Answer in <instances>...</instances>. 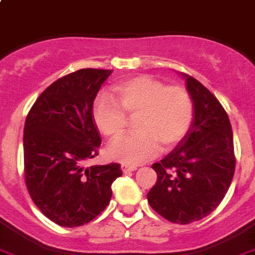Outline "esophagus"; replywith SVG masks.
Masks as SVG:
<instances>
[{
    "instance_id": "34e87169",
    "label": "esophagus",
    "mask_w": 255,
    "mask_h": 255,
    "mask_svg": "<svg viewBox=\"0 0 255 255\" xmlns=\"http://www.w3.org/2000/svg\"><path fill=\"white\" fill-rule=\"evenodd\" d=\"M137 167L136 166H129V164H122V171H123L124 174H127V172H131V171H136Z\"/></svg>"
}]
</instances>
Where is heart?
<instances>
[{
	"mask_svg": "<svg viewBox=\"0 0 255 255\" xmlns=\"http://www.w3.org/2000/svg\"><path fill=\"white\" fill-rule=\"evenodd\" d=\"M108 93L98 96L92 106L96 126L105 136H121L128 115H136L137 132L113 141L106 149L109 158L124 164H138L155 157L160 150L177 145L193 122V101L183 87L167 85L150 78L134 76L119 81Z\"/></svg>",
	"mask_w": 255,
	"mask_h": 255,
	"instance_id": "1",
	"label": "heart"
}]
</instances>
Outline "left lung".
I'll return each mask as SVG.
<instances>
[{
	"instance_id": "obj_1",
	"label": "left lung",
	"mask_w": 255,
	"mask_h": 255,
	"mask_svg": "<svg viewBox=\"0 0 255 255\" xmlns=\"http://www.w3.org/2000/svg\"><path fill=\"white\" fill-rule=\"evenodd\" d=\"M193 101V122L174 150L151 166L157 183L147 202L164 219L189 224L213 213L235 174L230 118L215 96L200 81L181 72Z\"/></svg>"
}]
</instances>
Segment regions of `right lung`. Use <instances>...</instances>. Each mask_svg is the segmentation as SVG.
<instances>
[{"label":"right lung","mask_w":255,"mask_h":255,"mask_svg":"<svg viewBox=\"0 0 255 255\" xmlns=\"http://www.w3.org/2000/svg\"><path fill=\"white\" fill-rule=\"evenodd\" d=\"M113 70L83 68L49 85L24 124L27 189L45 217L62 227L89 223L113 196L118 163L85 167L101 145L92 106Z\"/></svg>","instance_id":"right-lung-1"}]
</instances>
